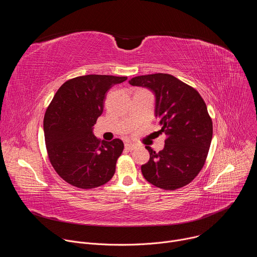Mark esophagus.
<instances>
[{"label": "esophagus", "instance_id": "1", "mask_svg": "<svg viewBox=\"0 0 257 257\" xmlns=\"http://www.w3.org/2000/svg\"><path fill=\"white\" fill-rule=\"evenodd\" d=\"M135 148H136V145H135V144H133V143H131V142H127V143H125V149H126L127 151H129V152H131V151L135 150Z\"/></svg>", "mask_w": 257, "mask_h": 257}]
</instances>
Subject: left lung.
<instances>
[{
    "instance_id": "1",
    "label": "left lung",
    "mask_w": 257,
    "mask_h": 257,
    "mask_svg": "<svg viewBox=\"0 0 257 257\" xmlns=\"http://www.w3.org/2000/svg\"><path fill=\"white\" fill-rule=\"evenodd\" d=\"M129 83L154 92L155 116L168 136L159 153L145 146L150 161L141 166L143 177L165 190L189 184L202 169L212 138L204 100L193 87L165 73L136 76Z\"/></svg>"
}]
</instances>
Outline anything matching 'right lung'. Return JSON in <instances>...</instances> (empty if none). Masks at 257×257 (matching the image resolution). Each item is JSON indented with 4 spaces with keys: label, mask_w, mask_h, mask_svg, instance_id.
Listing matches in <instances>:
<instances>
[{
    "label": "right lung",
    "mask_w": 257,
    "mask_h": 257,
    "mask_svg": "<svg viewBox=\"0 0 257 257\" xmlns=\"http://www.w3.org/2000/svg\"><path fill=\"white\" fill-rule=\"evenodd\" d=\"M127 77L84 75L66 81L56 92L44 119L50 162L69 184L91 189L112 179L124 150L121 139L100 141L93 126L102 114L106 92Z\"/></svg>",
    "instance_id": "add662e5"
}]
</instances>
